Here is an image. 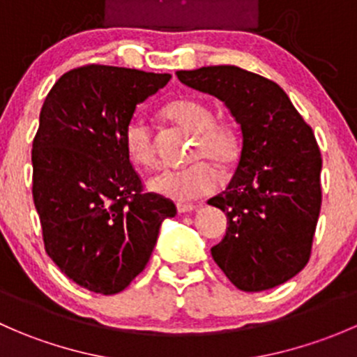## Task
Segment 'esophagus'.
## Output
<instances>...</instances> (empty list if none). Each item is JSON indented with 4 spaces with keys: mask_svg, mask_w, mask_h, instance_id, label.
Wrapping results in <instances>:
<instances>
[{
    "mask_svg": "<svg viewBox=\"0 0 357 357\" xmlns=\"http://www.w3.org/2000/svg\"><path fill=\"white\" fill-rule=\"evenodd\" d=\"M197 211V205L193 204H178V212L179 214H186V212Z\"/></svg>",
    "mask_w": 357,
    "mask_h": 357,
    "instance_id": "esophagus-1",
    "label": "esophagus"
}]
</instances>
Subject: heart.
I'll use <instances>...</instances> for the list:
<instances>
[{"label": "heart", "instance_id": "heart-1", "mask_svg": "<svg viewBox=\"0 0 357 357\" xmlns=\"http://www.w3.org/2000/svg\"><path fill=\"white\" fill-rule=\"evenodd\" d=\"M169 119L181 128L195 132L190 158L195 162L179 169H169L150 179V190L178 202L197 200L214 192L219 185V174L212 164L228 167L238 152L236 135L229 124L214 121L212 112L200 100L179 98L165 107ZM126 149L135 164L145 169L158 165L155 136L149 122L135 117L126 128Z\"/></svg>", "mask_w": 357, "mask_h": 357}]
</instances>
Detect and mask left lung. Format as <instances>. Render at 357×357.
Returning <instances> with one entry per match:
<instances>
[{
    "mask_svg": "<svg viewBox=\"0 0 357 357\" xmlns=\"http://www.w3.org/2000/svg\"><path fill=\"white\" fill-rule=\"evenodd\" d=\"M183 84L215 96L242 131L231 181L208 204L228 218L211 248L229 282L261 291L289 282L311 257L321 208V153L314 132L276 82L235 66L176 72Z\"/></svg>",
    "mask_w": 357,
    "mask_h": 357,
    "instance_id": "1",
    "label": "left lung"
}]
</instances>
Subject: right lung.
<instances>
[{
  "mask_svg": "<svg viewBox=\"0 0 357 357\" xmlns=\"http://www.w3.org/2000/svg\"><path fill=\"white\" fill-rule=\"evenodd\" d=\"M169 74L110 66L68 70L52 88L32 142V199L46 254L72 282L119 294L145 269L176 205L143 192L126 149L136 105Z\"/></svg>",
  "mask_w": 357,
  "mask_h": 357,
  "instance_id": "right-lung-1",
  "label": "right lung"
}]
</instances>
